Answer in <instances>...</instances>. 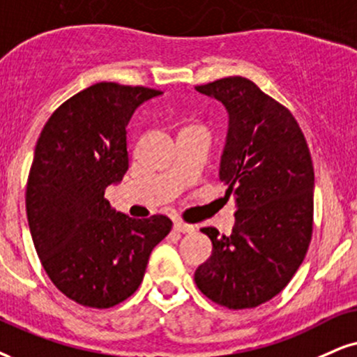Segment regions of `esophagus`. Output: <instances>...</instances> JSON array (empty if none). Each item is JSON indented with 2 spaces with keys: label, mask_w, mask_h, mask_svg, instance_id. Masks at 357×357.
<instances>
[{
  "label": "esophagus",
  "mask_w": 357,
  "mask_h": 357,
  "mask_svg": "<svg viewBox=\"0 0 357 357\" xmlns=\"http://www.w3.org/2000/svg\"><path fill=\"white\" fill-rule=\"evenodd\" d=\"M174 228L177 231H180V233H192V231H195V227L188 225V223L182 222V220H177V222L174 223Z\"/></svg>",
  "instance_id": "34e87169"
}]
</instances>
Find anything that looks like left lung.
<instances>
[{
  "instance_id": "left-lung-1",
  "label": "left lung",
  "mask_w": 357,
  "mask_h": 357,
  "mask_svg": "<svg viewBox=\"0 0 357 357\" xmlns=\"http://www.w3.org/2000/svg\"><path fill=\"white\" fill-rule=\"evenodd\" d=\"M195 89L228 112L218 177L236 204L230 235L202 228L213 250L195 283L230 310L257 307L289 283L306 257L313 233L310 149L293 114L250 79L231 76Z\"/></svg>"
}]
</instances>
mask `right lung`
<instances>
[{
    "label": "right lung",
    "instance_id": "1",
    "mask_svg": "<svg viewBox=\"0 0 357 357\" xmlns=\"http://www.w3.org/2000/svg\"><path fill=\"white\" fill-rule=\"evenodd\" d=\"M160 94L99 82L59 105L38 139L26 187L31 236L56 288L82 306L102 310L134 294L172 228L165 215L130 218L104 199L129 169L132 114Z\"/></svg>",
    "mask_w": 357,
    "mask_h": 357
}]
</instances>
